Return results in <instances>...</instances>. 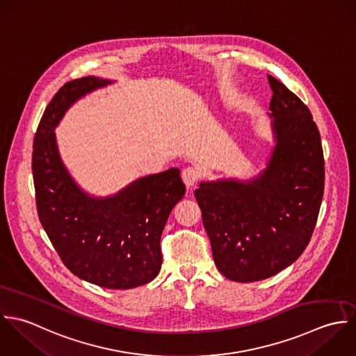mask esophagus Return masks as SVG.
I'll return each mask as SVG.
<instances>
[{
  "label": "esophagus",
  "mask_w": 356,
  "mask_h": 356,
  "mask_svg": "<svg viewBox=\"0 0 356 356\" xmlns=\"http://www.w3.org/2000/svg\"><path fill=\"white\" fill-rule=\"evenodd\" d=\"M181 179L184 181V184L187 186V188H191L195 186V183L200 179V172L195 168H186L181 172Z\"/></svg>",
  "instance_id": "1"
}]
</instances>
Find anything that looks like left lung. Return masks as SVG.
I'll use <instances>...</instances> for the list:
<instances>
[{"label": "left lung", "mask_w": 356, "mask_h": 356, "mask_svg": "<svg viewBox=\"0 0 356 356\" xmlns=\"http://www.w3.org/2000/svg\"><path fill=\"white\" fill-rule=\"evenodd\" d=\"M268 117L274 147L250 179L201 181L195 198L214 264L228 280L256 282L291 266L308 245L323 197L321 135L308 107L281 81Z\"/></svg>", "instance_id": "obj_1"}]
</instances>
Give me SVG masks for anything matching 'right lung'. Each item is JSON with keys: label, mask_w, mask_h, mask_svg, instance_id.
Instances as JSON below:
<instances>
[{"label": "right lung", "mask_w": 356, "mask_h": 356, "mask_svg": "<svg viewBox=\"0 0 356 356\" xmlns=\"http://www.w3.org/2000/svg\"><path fill=\"white\" fill-rule=\"evenodd\" d=\"M114 82L88 75L58 90L34 138L33 177L40 221L65 266L89 284L134 289L161 270V235L186 193L180 170L170 168L138 177L115 194L92 195L69 172L55 135L74 103Z\"/></svg>", "instance_id": "add662e5"}]
</instances>
